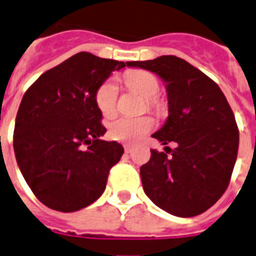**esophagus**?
Returning <instances> with one entry per match:
<instances>
[{"label":"esophagus","instance_id":"obj_1","mask_svg":"<svg viewBox=\"0 0 256 256\" xmlns=\"http://www.w3.org/2000/svg\"><path fill=\"white\" fill-rule=\"evenodd\" d=\"M124 151H126V154H130L134 151V147H130V146H124Z\"/></svg>","mask_w":256,"mask_h":256}]
</instances>
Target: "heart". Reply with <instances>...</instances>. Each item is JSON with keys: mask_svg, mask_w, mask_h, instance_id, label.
Listing matches in <instances>:
<instances>
[{"mask_svg": "<svg viewBox=\"0 0 256 256\" xmlns=\"http://www.w3.org/2000/svg\"><path fill=\"white\" fill-rule=\"evenodd\" d=\"M124 82L132 92H135L143 98L147 100L150 108H155L156 104L154 98L159 93V80L156 76L143 70L128 71L124 76ZM117 94L118 89L114 80H105L96 93V101L100 110L104 116L110 117L116 112ZM155 122L151 117H139V118H130V117H118L113 120L109 126V132L113 139L121 143L135 144L143 139L144 136L152 130Z\"/></svg>", "mask_w": 256, "mask_h": 256, "instance_id": "obj_1", "label": "heart"}]
</instances>
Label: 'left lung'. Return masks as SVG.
Segmentation results:
<instances>
[{"instance_id":"left-lung-1","label":"left lung","mask_w":256,"mask_h":256,"mask_svg":"<svg viewBox=\"0 0 256 256\" xmlns=\"http://www.w3.org/2000/svg\"><path fill=\"white\" fill-rule=\"evenodd\" d=\"M156 74L166 84L168 116L152 134L166 152L151 151L140 167L144 193L156 206L178 217H193L218 201L234 172L239 130L220 88L202 71L174 55L130 62ZM170 153V156H167Z\"/></svg>"}]
</instances>
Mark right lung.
Returning a JSON list of instances; mask_svg holds the SVG:
<instances>
[{
	"label": "right lung",
	"instance_id": "obj_1",
	"mask_svg": "<svg viewBox=\"0 0 256 256\" xmlns=\"http://www.w3.org/2000/svg\"><path fill=\"white\" fill-rule=\"evenodd\" d=\"M130 64L78 52L42 74L24 94L13 148L24 180L48 208L76 212L104 193L124 148L100 139L106 130L96 93L112 71Z\"/></svg>",
	"mask_w": 256,
	"mask_h": 256
}]
</instances>
